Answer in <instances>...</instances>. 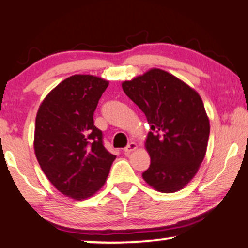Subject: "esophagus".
<instances>
[{
    "label": "esophagus",
    "instance_id": "1",
    "mask_svg": "<svg viewBox=\"0 0 248 248\" xmlns=\"http://www.w3.org/2000/svg\"><path fill=\"white\" fill-rule=\"evenodd\" d=\"M136 149H137V144L135 142H130L126 147H124V153H126V155H129V153L135 151Z\"/></svg>",
    "mask_w": 248,
    "mask_h": 248
}]
</instances>
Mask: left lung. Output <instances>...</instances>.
<instances>
[{
    "label": "left lung",
    "instance_id": "obj_1",
    "mask_svg": "<svg viewBox=\"0 0 248 248\" xmlns=\"http://www.w3.org/2000/svg\"><path fill=\"white\" fill-rule=\"evenodd\" d=\"M122 89L151 127L145 142L151 164L143 178L160 192L183 189L197 174L207 150L209 120L199 93L159 68L124 81Z\"/></svg>",
    "mask_w": 248,
    "mask_h": 248
}]
</instances>
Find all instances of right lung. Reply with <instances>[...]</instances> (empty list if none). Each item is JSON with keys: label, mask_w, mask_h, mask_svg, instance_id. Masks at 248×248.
I'll use <instances>...</instances> for the list:
<instances>
[{"label": "right lung", "mask_w": 248, "mask_h": 248, "mask_svg": "<svg viewBox=\"0 0 248 248\" xmlns=\"http://www.w3.org/2000/svg\"><path fill=\"white\" fill-rule=\"evenodd\" d=\"M108 81L87 74L62 81L41 103L34 151L52 186L65 196L87 199L104 186L117 158L103 145L93 112Z\"/></svg>", "instance_id": "right-lung-1"}]
</instances>
